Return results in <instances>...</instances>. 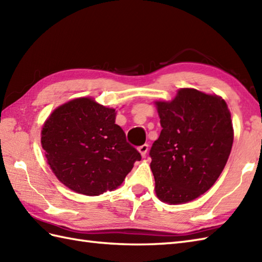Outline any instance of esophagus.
<instances>
[{"mask_svg": "<svg viewBox=\"0 0 262 262\" xmlns=\"http://www.w3.org/2000/svg\"><path fill=\"white\" fill-rule=\"evenodd\" d=\"M147 151H148V145H147V144H144V145H142V146H138V152L141 153V155H142L143 158L146 157Z\"/></svg>", "mask_w": 262, "mask_h": 262, "instance_id": "34e87169", "label": "esophagus"}]
</instances>
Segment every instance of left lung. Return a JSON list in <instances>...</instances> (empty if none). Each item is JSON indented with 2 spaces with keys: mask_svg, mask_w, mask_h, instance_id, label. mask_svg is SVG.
I'll return each mask as SVG.
<instances>
[{
  "mask_svg": "<svg viewBox=\"0 0 262 262\" xmlns=\"http://www.w3.org/2000/svg\"><path fill=\"white\" fill-rule=\"evenodd\" d=\"M162 130L149 151L155 192L168 204L202 196L219 179L233 144L224 99L180 89L172 101H157Z\"/></svg>",
  "mask_w": 262,
  "mask_h": 262,
  "instance_id": "obj_1",
  "label": "left lung"
}]
</instances>
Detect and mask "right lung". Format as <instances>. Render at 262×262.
I'll list each match as a JSON object with an SVG mask.
<instances>
[{
    "mask_svg": "<svg viewBox=\"0 0 262 262\" xmlns=\"http://www.w3.org/2000/svg\"><path fill=\"white\" fill-rule=\"evenodd\" d=\"M115 119V109L77 98L59 105L45 121L41 146L47 162L71 190L86 196L114 190L141 161Z\"/></svg>",
    "mask_w": 262,
    "mask_h": 262,
    "instance_id": "right-lung-1",
    "label": "right lung"
}]
</instances>
